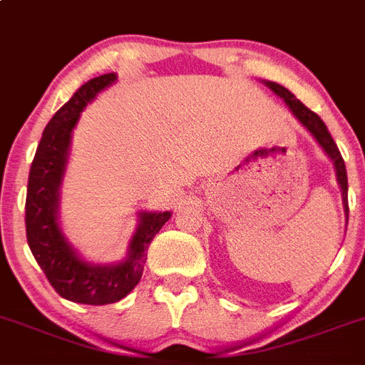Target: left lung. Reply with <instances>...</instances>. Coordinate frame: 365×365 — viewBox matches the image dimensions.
Masks as SVG:
<instances>
[{
  "instance_id": "8db88e82",
  "label": "left lung",
  "mask_w": 365,
  "mask_h": 365,
  "mask_svg": "<svg viewBox=\"0 0 365 365\" xmlns=\"http://www.w3.org/2000/svg\"><path fill=\"white\" fill-rule=\"evenodd\" d=\"M264 84L270 88L275 95H279L284 103H287V106L290 108V112L296 115L297 121L305 126L310 134L314 135V139L319 143V147H322L323 150H325V154L332 160V163H334V170H336V182H338V185H340L341 189V200H344L345 217H349V204H347V170H345L344 158H341L340 150H338V147H336L334 139H332L331 134H329L325 123L319 119V115H316L312 110H309L305 104L301 103V101H297L296 97H294V93H290L284 86L270 81H264Z\"/></svg>"
}]
</instances>
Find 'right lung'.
Wrapping results in <instances>:
<instances>
[{
	"instance_id": "1",
	"label": "right lung",
	"mask_w": 365,
	"mask_h": 365,
	"mask_svg": "<svg viewBox=\"0 0 365 365\" xmlns=\"http://www.w3.org/2000/svg\"><path fill=\"white\" fill-rule=\"evenodd\" d=\"M115 78V73L91 78L53 115L38 143L27 183L25 231L31 252L51 287L64 299L82 305H108L128 296L143 274L148 244L170 218V211L139 213V226L128 244V255L117 264H91L84 261L62 235L58 226V191L71 132L88 103L113 84Z\"/></svg>"
}]
</instances>
